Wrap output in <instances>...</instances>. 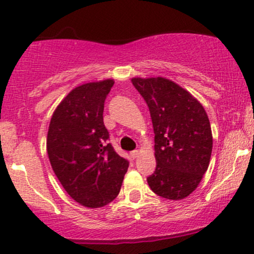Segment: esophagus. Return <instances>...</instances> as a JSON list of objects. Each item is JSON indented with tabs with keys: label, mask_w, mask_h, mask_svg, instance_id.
<instances>
[{
	"label": "esophagus",
	"mask_w": 254,
	"mask_h": 254,
	"mask_svg": "<svg viewBox=\"0 0 254 254\" xmlns=\"http://www.w3.org/2000/svg\"><path fill=\"white\" fill-rule=\"evenodd\" d=\"M130 155H131V157H132V158H137L139 156V151L138 150H133V151L130 152Z\"/></svg>",
	"instance_id": "1"
}]
</instances>
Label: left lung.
Here are the masks:
<instances>
[{
  "label": "left lung",
  "mask_w": 254,
  "mask_h": 254,
  "mask_svg": "<svg viewBox=\"0 0 254 254\" xmlns=\"http://www.w3.org/2000/svg\"><path fill=\"white\" fill-rule=\"evenodd\" d=\"M150 110L156 169L149 187L167 200H183L197 188L209 166L213 136L202 104L163 77L132 78Z\"/></svg>",
  "instance_id": "left-lung-1"
}]
</instances>
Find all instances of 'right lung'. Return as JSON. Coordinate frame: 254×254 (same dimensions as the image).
Returning <instances> with one entry per match:
<instances>
[{
    "instance_id": "add662e5",
    "label": "right lung",
    "mask_w": 254,
    "mask_h": 254,
    "mask_svg": "<svg viewBox=\"0 0 254 254\" xmlns=\"http://www.w3.org/2000/svg\"><path fill=\"white\" fill-rule=\"evenodd\" d=\"M114 79L86 82L67 93L52 115L47 154L53 172L73 200L88 208L114 201L129 162L111 144L103 121Z\"/></svg>"
}]
</instances>
